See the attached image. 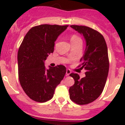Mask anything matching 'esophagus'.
Segmentation results:
<instances>
[{"instance_id":"obj_1","label":"esophagus","mask_w":125,"mask_h":125,"mask_svg":"<svg viewBox=\"0 0 125 125\" xmlns=\"http://www.w3.org/2000/svg\"><path fill=\"white\" fill-rule=\"evenodd\" d=\"M71 73V71L69 69H67L66 71V76H69L70 74Z\"/></svg>"}]
</instances>
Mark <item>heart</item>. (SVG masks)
<instances>
[{
    "label": "heart",
    "instance_id": "b5f03b06",
    "mask_svg": "<svg viewBox=\"0 0 125 125\" xmlns=\"http://www.w3.org/2000/svg\"><path fill=\"white\" fill-rule=\"evenodd\" d=\"M78 40H81V39H80V38L79 37H78V36L76 35L73 34L71 36V37H70L71 43H75V42L78 41Z\"/></svg>",
    "mask_w": 125,
    "mask_h": 125
}]
</instances>
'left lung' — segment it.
I'll return each mask as SVG.
<instances>
[{
	"label": "left lung",
	"instance_id": "left-lung-1",
	"mask_svg": "<svg viewBox=\"0 0 125 125\" xmlns=\"http://www.w3.org/2000/svg\"><path fill=\"white\" fill-rule=\"evenodd\" d=\"M70 27L83 36L86 42L79 65L86 72L82 79L78 74H70L75 80L69 88L70 98L78 104H86L100 96L106 83L109 70L107 45L103 36L96 30L81 25Z\"/></svg>",
	"mask_w": 125,
	"mask_h": 125
}]
</instances>
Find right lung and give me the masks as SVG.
<instances>
[{
    "instance_id": "add662e5",
    "label": "right lung",
    "mask_w": 125,
    "mask_h": 125,
    "mask_svg": "<svg viewBox=\"0 0 125 125\" xmlns=\"http://www.w3.org/2000/svg\"><path fill=\"white\" fill-rule=\"evenodd\" d=\"M68 26L43 24L33 27L19 47L20 83L27 95L35 102L43 103L52 98L56 87L66 73V68L62 65L46 69L45 61L53 52L58 37Z\"/></svg>"
}]
</instances>
